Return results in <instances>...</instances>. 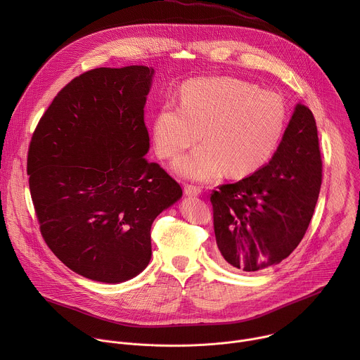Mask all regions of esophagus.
I'll list each match as a JSON object with an SVG mask.
<instances>
[{
    "label": "esophagus",
    "mask_w": 360,
    "mask_h": 360,
    "mask_svg": "<svg viewBox=\"0 0 360 360\" xmlns=\"http://www.w3.org/2000/svg\"><path fill=\"white\" fill-rule=\"evenodd\" d=\"M184 192H185V195H188V196H198L200 192H202V189L199 188V186H195V185H185L184 186Z\"/></svg>",
    "instance_id": "esophagus-1"
}]
</instances>
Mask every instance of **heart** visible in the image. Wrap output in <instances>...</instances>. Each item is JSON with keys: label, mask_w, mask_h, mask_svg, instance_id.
Here are the masks:
<instances>
[{"label": "heart", "mask_w": 360, "mask_h": 360, "mask_svg": "<svg viewBox=\"0 0 360 360\" xmlns=\"http://www.w3.org/2000/svg\"><path fill=\"white\" fill-rule=\"evenodd\" d=\"M286 125L285 102L274 91L232 77L198 78L181 89V107L165 104L153 122L158 155L174 160L203 136L205 145L175 164L179 175L210 181L225 169L246 176L274 155Z\"/></svg>", "instance_id": "obj_1"}]
</instances>
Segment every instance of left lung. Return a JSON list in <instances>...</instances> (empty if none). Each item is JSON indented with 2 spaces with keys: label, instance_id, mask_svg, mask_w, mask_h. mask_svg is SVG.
I'll list each match as a JSON object with an SVG mask.
<instances>
[{
  "label": "left lung",
  "instance_id": "left-lung-1",
  "mask_svg": "<svg viewBox=\"0 0 360 360\" xmlns=\"http://www.w3.org/2000/svg\"><path fill=\"white\" fill-rule=\"evenodd\" d=\"M321 184L316 121L309 108L297 104L271 162L211 193L224 264L258 274L286 259L311 224Z\"/></svg>",
  "mask_w": 360,
  "mask_h": 360
}]
</instances>
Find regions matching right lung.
Masks as SVG:
<instances>
[{"label": "right lung", "mask_w": 360, "mask_h": 360, "mask_svg": "<svg viewBox=\"0 0 360 360\" xmlns=\"http://www.w3.org/2000/svg\"><path fill=\"white\" fill-rule=\"evenodd\" d=\"M153 70L95 68L75 77L41 117L28 148L30 192L41 235L88 279L120 283L150 259V226L182 196L148 162L143 108Z\"/></svg>", "instance_id": "1"}]
</instances>
